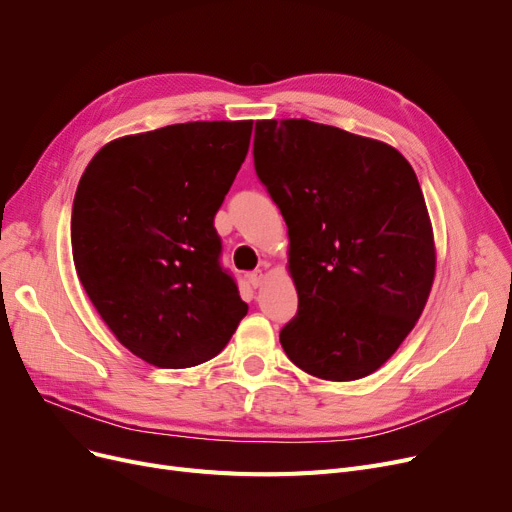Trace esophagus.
<instances>
[{
	"label": "esophagus",
	"mask_w": 512,
	"mask_h": 512,
	"mask_svg": "<svg viewBox=\"0 0 512 512\" xmlns=\"http://www.w3.org/2000/svg\"><path fill=\"white\" fill-rule=\"evenodd\" d=\"M247 278H249V284H251L253 288H257V286H261V282H263V272H261V270L251 272V274H247Z\"/></svg>",
	"instance_id": "34e87169"
}]
</instances>
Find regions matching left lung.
Here are the masks:
<instances>
[{
  "label": "left lung",
  "instance_id": "8db88e82",
  "mask_svg": "<svg viewBox=\"0 0 512 512\" xmlns=\"http://www.w3.org/2000/svg\"><path fill=\"white\" fill-rule=\"evenodd\" d=\"M255 172L288 226L299 311L280 332L309 375L351 382L415 328L436 276L434 230L394 147L309 120H259Z\"/></svg>",
  "mask_w": 512,
  "mask_h": 512
}]
</instances>
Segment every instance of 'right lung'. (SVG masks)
<instances>
[{"label":"right lung","mask_w":512,"mask_h":512,"mask_svg":"<svg viewBox=\"0 0 512 512\" xmlns=\"http://www.w3.org/2000/svg\"><path fill=\"white\" fill-rule=\"evenodd\" d=\"M251 132L253 120H215L128 134L101 147L78 182V280L120 344L155 367L213 359L249 311L220 265L213 218Z\"/></svg>","instance_id":"right-lung-1"}]
</instances>
